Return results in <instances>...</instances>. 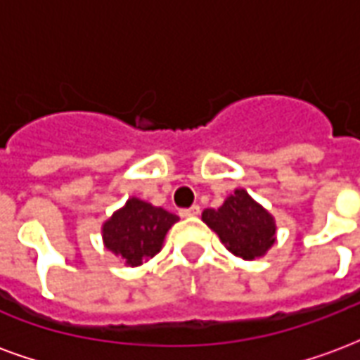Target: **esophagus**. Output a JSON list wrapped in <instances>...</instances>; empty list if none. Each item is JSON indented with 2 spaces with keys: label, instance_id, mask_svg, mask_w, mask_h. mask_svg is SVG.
<instances>
[{
  "label": "esophagus",
  "instance_id": "esophagus-1",
  "mask_svg": "<svg viewBox=\"0 0 360 360\" xmlns=\"http://www.w3.org/2000/svg\"><path fill=\"white\" fill-rule=\"evenodd\" d=\"M198 214H200V206H196V204H193L191 208H183V210H179L181 218H193V216H198Z\"/></svg>",
  "mask_w": 360,
  "mask_h": 360
}]
</instances>
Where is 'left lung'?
Segmentation results:
<instances>
[{
	"label": "left lung",
	"instance_id": "1",
	"mask_svg": "<svg viewBox=\"0 0 360 360\" xmlns=\"http://www.w3.org/2000/svg\"><path fill=\"white\" fill-rule=\"evenodd\" d=\"M202 219L227 249L245 260L262 257L276 241L274 218L243 188L235 191L218 210H204Z\"/></svg>",
	"mask_w": 360,
	"mask_h": 360
}]
</instances>
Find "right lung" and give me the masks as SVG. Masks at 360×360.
I'll list each match as a JSON object with an SVG mask.
<instances>
[{"label":"right lung","instance_id":"right-lung-1","mask_svg":"<svg viewBox=\"0 0 360 360\" xmlns=\"http://www.w3.org/2000/svg\"><path fill=\"white\" fill-rule=\"evenodd\" d=\"M177 219L172 212L131 198L103 224L105 249L119 255L125 264H142L146 258L160 252L167 229Z\"/></svg>","mask_w":360,"mask_h":360}]
</instances>
